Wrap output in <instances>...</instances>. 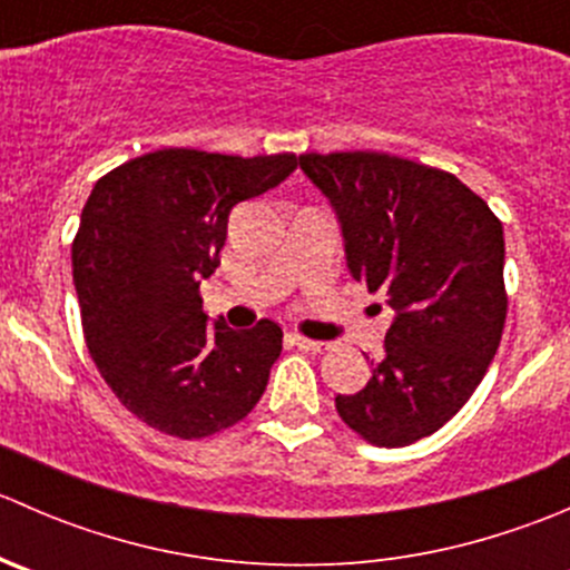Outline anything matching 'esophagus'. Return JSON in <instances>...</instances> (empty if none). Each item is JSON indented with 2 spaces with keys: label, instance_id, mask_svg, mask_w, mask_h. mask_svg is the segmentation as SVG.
<instances>
[{
  "label": "esophagus",
  "instance_id": "obj_1",
  "mask_svg": "<svg viewBox=\"0 0 570 570\" xmlns=\"http://www.w3.org/2000/svg\"><path fill=\"white\" fill-rule=\"evenodd\" d=\"M289 342L295 344V347L306 350V353H322V350H327L325 342H317V338H306V336H301V333H292Z\"/></svg>",
  "mask_w": 570,
  "mask_h": 570
}]
</instances>
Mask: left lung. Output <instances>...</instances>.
Returning <instances> with one entry per match:
<instances>
[{
	"label": "left lung",
	"mask_w": 570,
	"mask_h": 570,
	"mask_svg": "<svg viewBox=\"0 0 570 570\" xmlns=\"http://www.w3.org/2000/svg\"><path fill=\"white\" fill-rule=\"evenodd\" d=\"M297 163L336 215L350 275L381 292L392 317L370 383L338 394L336 411L372 444L407 446L461 411L497 355L502 223L461 178L392 154Z\"/></svg>",
	"instance_id": "obj_1"
}]
</instances>
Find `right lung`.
<instances>
[{
    "instance_id": "1",
    "label": "right lung",
    "mask_w": 570,
    "mask_h": 570,
    "mask_svg": "<svg viewBox=\"0 0 570 570\" xmlns=\"http://www.w3.org/2000/svg\"><path fill=\"white\" fill-rule=\"evenodd\" d=\"M295 168V154L165 148L96 181L71 248L85 342L115 396L151 428L204 439L248 416L267 389L281 327L209 322L198 289L220 264L234 206Z\"/></svg>"
}]
</instances>
